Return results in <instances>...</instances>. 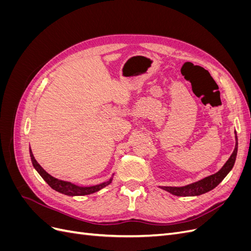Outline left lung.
I'll return each instance as SVG.
<instances>
[{"label": "left lung", "mask_w": 251, "mask_h": 251, "mask_svg": "<svg viewBox=\"0 0 251 251\" xmlns=\"http://www.w3.org/2000/svg\"><path fill=\"white\" fill-rule=\"evenodd\" d=\"M235 148L233 153L231 154L230 158L227 160V162L224 164L223 168L220 170L218 173L211 175V176H208L206 178H204L198 182H195V183L188 184L186 186H182V187H173V186H162L161 188L164 189V191L169 192L175 196H179V197H188V196H199L202 194L207 193L211 189H214L217 185H219L220 182H221L228 174L231 169L233 168V164L235 161V158H237V153H238V137H237V133H235Z\"/></svg>", "instance_id": "obj_1"}]
</instances>
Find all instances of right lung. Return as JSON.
<instances>
[{
	"label": "right lung",
	"mask_w": 251,
	"mask_h": 251,
	"mask_svg": "<svg viewBox=\"0 0 251 251\" xmlns=\"http://www.w3.org/2000/svg\"><path fill=\"white\" fill-rule=\"evenodd\" d=\"M30 157H31V161H32V164L34 166V169L37 171V173L41 175L42 178L47 182L48 185L51 188L55 189L56 192L62 193V194L67 195V196H85V195H91V194L100 191L101 188L109 185L111 182H112V178H111L109 181L103 182V183L97 184V185H94V186L81 187V186L74 185V184L70 183V182L62 181V180H58V179H56L54 177H52L51 175H49L46 171H44V169L42 168V166L39 163H37V161L34 159V156L32 154L31 150H30Z\"/></svg>",
	"instance_id": "right-lung-1"
}]
</instances>
